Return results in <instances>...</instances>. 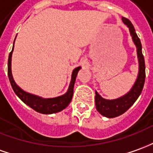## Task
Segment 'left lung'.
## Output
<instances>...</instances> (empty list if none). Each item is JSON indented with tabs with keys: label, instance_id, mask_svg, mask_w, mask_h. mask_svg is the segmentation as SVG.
<instances>
[{
	"label": "left lung",
	"instance_id": "1",
	"mask_svg": "<svg viewBox=\"0 0 153 153\" xmlns=\"http://www.w3.org/2000/svg\"><path fill=\"white\" fill-rule=\"evenodd\" d=\"M122 21L129 27L134 43L137 46L138 61H139V73H138L137 81L133 85V87L131 88V90L120 98L116 99V100H105V99H103L95 91L96 109L102 116H106L108 118H113V117L122 115L133 105L142 93L144 83H145V78H146L145 61H144V57L142 54V43L140 41V38L136 33L134 26L131 22V21L126 17H122Z\"/></svg>",
	"mask_w": 153,
	"mask_h": 153
}]
</instances>
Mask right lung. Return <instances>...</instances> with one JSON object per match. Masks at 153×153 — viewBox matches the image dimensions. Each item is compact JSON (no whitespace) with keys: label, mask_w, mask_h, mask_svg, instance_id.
Masks as SVG:
<instances>
[{"label":"right lung","mask_w":153,"mask_h":153,"mask_svg":"<svg viewBox=\"0 0 153 153\" xmlns=\"http://www.w3.org/2000/svg\"><path fill=\"white\" fill-rule=\"evenodd\" d=\"M15 42V41H14ZM14 48V44H13ZM12 50L9 54L8 58V77H9V80L11 83V87L14 90L15 94L19 97L23 102L27 105L28 106L33 108L34 111L42 113V114H53L56 112L61 111L62 110L65 109L68 106V104L70 103L72 100L73 94H74V86L76 79L77 74L79 72V70L80 69V67L74 68L72 73V79L71 82L68 87V90L66 94H63L61 96L56 97V98L51 99H43L34 94H29L27 92H25L24 90H22L19 86H17L15 81L13 79V77L11 74V54H12Z\"/></svg>","instance_id":"1"}]
</instances>
